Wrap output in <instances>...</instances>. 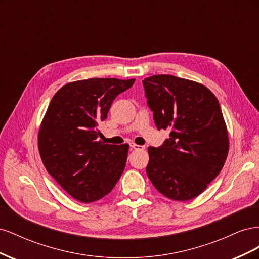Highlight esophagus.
Listing matches in <instances>:
<instances>
[{
  "label": "esophagus",
  "instance_id": "34e87169",
  "mask_svg": "<svg viewBox=\"0 0 259 259\" xmlns=\"http://www.w3.org/2000/svg\"><path fill=\"white\" fill-rule=\"evenodd\" d=\"M130 146L134 149V150H145V147L144 146H139V145H136L134 143H131Z\"/></svg>",
  "mask_w": 259,
  "mask_h": 259
}]
</instances>
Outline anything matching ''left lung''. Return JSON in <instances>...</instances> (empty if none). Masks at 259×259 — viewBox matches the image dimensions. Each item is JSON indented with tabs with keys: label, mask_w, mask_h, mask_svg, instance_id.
Returning a JSON list of instances; mask_svg holds the SVG:
<instances>
[{
	"label": "left lung",
	"mask_w": 259,
	"mask_h": 259,
	"mask_svg": "<svg viewBox=\"0 0 259 259\" xmlns=\"http://www.w3.org/2000/svg\"><path fill=\"white\" fill-rule=\"evenodd\" d=\"M143 84L156 127L170 131L162 146L148 148L147 175L166 198L191 200L221 173L228 155L221 106L206 86L182 77L158 74Z\"/></svg>",
	"instance_id": "obj_1"
}]
</instances>
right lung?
Here are the masks:
<instances>
[{
    "instance_id": "right-lung-1",
    "label": "right lung",
    "mask_w": 259,
    "mask_h": 259,
    "mask_svg": "<svg viewBox=\"0 0 259 259\" xmlns=\"http://www.w3.org/2000/svg\"><path fill=\"white\" fill-rule=\"evenodd\" d=\"M135 79H89L68 83L55 94L37 136L49 174L68 194L83 203L100 200L120 179L130 146L99 140L98 124L114 98Z\"/></svg>"
}]
</instances>
